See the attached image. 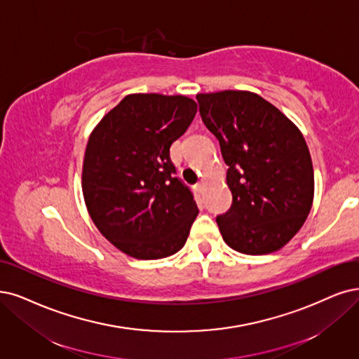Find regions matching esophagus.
<instances>
[{
  "label": "esophagus",
  "mask_w": 359,
  "mask_h": 359,
  "mask_svg": "<svg viewBox=\"0 0 359 359\" xmlns=\"http://www.w3.org/2000/svg\"><path fill=\"white\" fill-rule=\"evenodd\" d=\"M195 191H196L198 194H203V192H204V183H203V182H198V183L195 184Z\"/></svg>",
  "instance_id": "1"
}]
</instances>
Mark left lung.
<instances>
[{
  "mask_svg": "<svg viewBox=\"0 0 359 359\" xmlns=\"http://www.w3.org/2000/svg\"><path fill=\"white\" fill-rule=\"evenodd\" d=\"M196 100L228 165L232 204L216 217L224 243L251 256L280 250L312 207L313 167L304 137L255 93L226 90Z\"/></svg>",
  "mask_w": 359,
  "mask_h": 359,
  "instance_id": "left-lung-1",
  "label": "left lung"
}]
</instances>
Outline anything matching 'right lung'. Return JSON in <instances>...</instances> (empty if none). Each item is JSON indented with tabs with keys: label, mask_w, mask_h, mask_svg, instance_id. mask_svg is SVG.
I'll list each match as a JSON object with an SVG mask.
<instances>
[{
	"label": "right lung",
	"mask_w": 359,
	"mask_h": 359,
	"mask_svg": "<svg viewBox=\"0 0 359 359\" xmlns=\"http://www.w3.org/2000/svg\"><path fill=\"white\" fill-rule=\"evenodd\" d=\"M195 114L189 97L130 95L88 139L83 165L87 210L106 240L131 257H168L188 240L198 207L189 187L176 177L170 146Z\"/></svg>",
	"instance_id": "obj_1"
}]
</instances>
